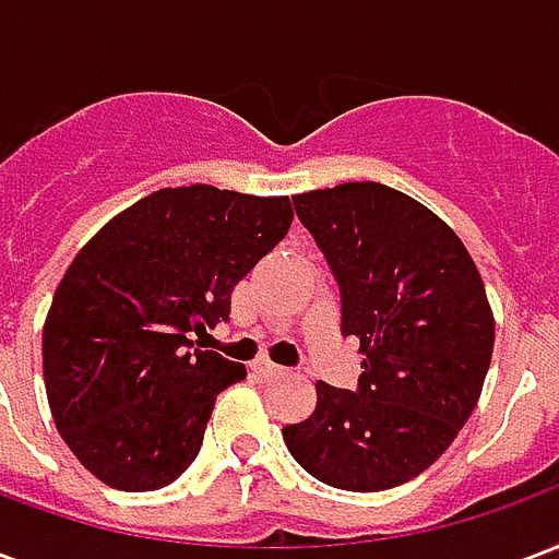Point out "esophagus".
Returning a JSON list of instances; mask_svg holds the SVG:
<instances>
[{"label":"esophagus","instance_id":"esophagus-1","mask_svg":"<svg viewBox=\"0 0 559 559\" xmlns=\"http://www.w3.org/2000/svg\"><path fill=\"white\" fill-rule=\"evenodd\" d=\"M251 371H254L257 380H272V377L284 374V368L272 365L269 359H254V362H251Z\"/></svg>","mask_w":559,"mask_h":559}]
</instances>
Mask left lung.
Returning <instances> with one entry per match:
<instances>
[{"instance_id":"left-lung-1","label":"left lung","mask_w":559,"mask_h":559,"mask_svg":"<svg viewBox=\"0 0 559 559\" xmlns=\"http://www.w3.org/2000/svg\"><path fill=\"white\" fill-rule=\"evenodd\" d=\"M341 290V332L359 338V386L317 383V407L284 428L290 455L344 491H386L428 469L479 401L493 314L455 230L380 182L293 197Z\"/></svg>"}]
</instances>
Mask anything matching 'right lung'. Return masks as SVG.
<instances>
[{"instance_id": "obj_1", "label": "right lung", "mask_w": 559, "mask_h": 559, "mask_svg": "<svg viewBox=\"0 0 559 559\" xmlns=\"http://www.w3.org/2000/svg\"><path fill=\"white\" fill-rule=\"evenodd\" d=\"M293 224L290 197L160 188L80 248L44 323V386L68 449L119 491H155L203 445L215 399L248 371L194 335Z\"/></svg>"}]
</instances>
